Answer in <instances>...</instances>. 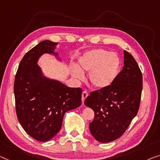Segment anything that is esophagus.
<instances>
[{
  "instance_id": "obj_1",
  "label": "esophagus",
  "mask_w": 160,
  "mask_h": 160,
  "mask_svg": "<svg viewBox=\"0 0 160 160\" xmlns=\"http://www.w3.org/2000/svg\"><path fill=\"white\" fill-rule=\"evenodd\" d=\"M88 96V92L86 91V90H84L82 93V103H84V101L86 98Z\"/></svg>"
}]
</instances>
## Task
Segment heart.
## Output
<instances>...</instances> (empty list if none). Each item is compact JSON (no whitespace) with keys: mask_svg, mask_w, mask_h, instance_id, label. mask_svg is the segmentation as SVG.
Listing matches in <instances>:
<instances>
[{"mask_svg":"<svg viewBox=\"0 0 160 160\" xmlns=\"http://www.w3.org/2000/svg\"><path fill=\"white\" fill-rule=\"evenodd\" d=\"M78 67L72 71V75L82 79V72H90L88 78L92 86L97 89H105L113 84L118 77L121 60L115 52L103 49H95L85 52L78 59Z\"/></svg>","mask_w":160,"mask_h":160,"instance_id":"obj_1","label":"heart"}]
</instances>
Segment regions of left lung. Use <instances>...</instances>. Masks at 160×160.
<instances>
[{
	"label": "left lung",
	"instance_id": "8db88e82",
	"mask_svg": "<svg viewBox=\"0 0 160 160\" xmlns=\"http://www.w3.org/2000/svg\"><path fill=\"white\" fill-rule=\"evenodd\" d=\"M123 67L113 84L90 92L85 105L94 111L90 132L98 142L108 143L123 134L137 116L142 91V74L133 56L123 51Z\"/></svg>",
	"mask_w": 160,
	"mask_h": 160
}]
</instances>
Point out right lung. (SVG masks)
I'll list each match as a JSON object with an SVG mask.
<instances>
[{
  "label": "right lung",
  "mask_w": 160,
  "mask_h": 160,
  "mask_svg": "<svg viewBox=\"0 0 160 160\" xmlns=\"http://www.w3.org/2000/svg\"><path fill=\"white\" fill-rule=\"evenodd\" d=\"M57 42H41L21 59L14 81V95L18 120L25 132L39 142L49 141L61 129L64 115L82 103L80 88L68 87L44 75L37 65L44 54H52Z\"/></svg>",
  "instance_id": "obj_1"
}]
</instances>
